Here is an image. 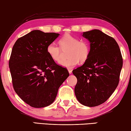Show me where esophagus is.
Returning a JSON list of instances; mask_svg holds the SVG:
<instances>
[{"label": "esophagus", "mask_w": 131, "mask_h": 131, "mask_svg": "<svg viewBox=\"0 0 131 131\" xmlns=\"http://www.w3.org/2000/svg\"><path fill=\"white\" fill-rule=\"evenodd\" d=\"M68 72H69V74H71L72 73V70L70 69H68Z\"/></svg>", "instance_id": "obj_1"}]
</instances>
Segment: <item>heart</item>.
<instances>
[{"label":"heart","instance_id":"obj_1","mask_svg":"<svg viewBox=\"0 0 131 131\" xmlns=\"http://www.w3.org/2000/svg\"><path fill=\"white\" fill-rule=\"evenodd\" d=\"M59 43L62 50L68 49L67 59L59 62V65L65 68H72L79 63L84 62L88 59L90 55V46L88 42L84 40H79L78 37L66 34L59 39ZM55 43L48 45L47 52L53 61H60L62 56L61 49Z\"/></svg>","mask_w":131,"mask_h":131}]
</instances>
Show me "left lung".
<instances>
[{
  "label": "left lung",
  "instance_id": "left-lung-1",
  "mask_svg": "<svg viewBox=\"0 0 131 131\" xmlns=\"http://www.w3.org/2000/svg\"><path fill=\"white\" fill-rule=\"evenodd\" d=\"M90 42V55L73 70L78 82L74 93L80 104L95 107L106 101L118 86L122 58L117 42L99 30L83 32Z\"/></svg>",
  "mask_w": 131,
  "mask_h": 131
}]
</instances>
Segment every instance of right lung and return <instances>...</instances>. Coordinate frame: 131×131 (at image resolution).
I'll return each instance as SVG.
<instances>
[{
  "mask_svg": "<svg viewBox=\"0 0 131 131\" xmlns=\"http://www.w3.org/2000/svg\"><path fill=\"white\" fill-rule=\"evenodd\" d=\"M59 36L33 30L18 38L9 60L14 90L34 108L47 107L55 101L58 89L69 76L48 54L47 46Z\"/></svg>",
  "mask_w": 131,
  "mask_h": 131,
  "instance_id": "1",
  "label": "right lung"
}]
</instances>
